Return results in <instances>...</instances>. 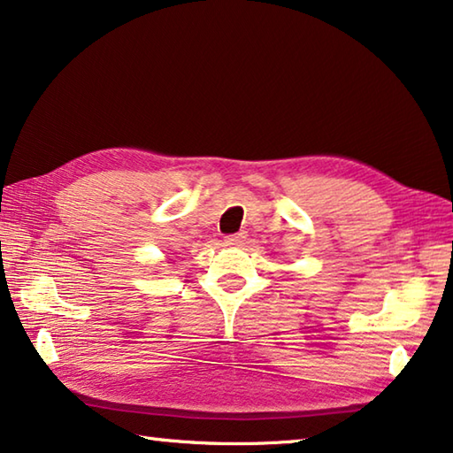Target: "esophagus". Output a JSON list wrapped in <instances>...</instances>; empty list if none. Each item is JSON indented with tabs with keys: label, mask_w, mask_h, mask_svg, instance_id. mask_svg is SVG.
<instances>
[{
	"label": "esophagus",
	"mask_w": 453,
	"mask_h": 453,
	"mask_svg": "<svg viewBox=\"0 0 453 453\" xmlns=\"http://www.w3.org/2000/svg\"><path fill=\"white\" fill-rule=\"evenodd\" d=\"M245 237H248V234L245 232H240V234H232V235H226V245H242L245 242Z\"/></svg>",
	"instance_id": "esophagus-1"
}]
</instances>
